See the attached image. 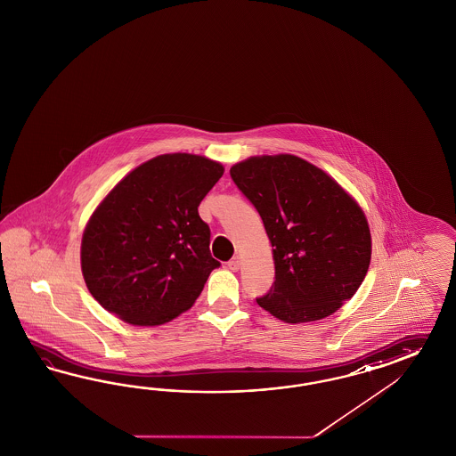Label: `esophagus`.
Returning <instances> with one entry per match:
<instances>
[{
    "instance_id": "esophagus-1",
    "label": "esophagus",
    "mask_w": 456,
    "mask_h": 456,
    "mask_svg": "<svg viewBox=\"0 0 456 456\" xmlns=\"http://www.w3.org/2000/svg\"><path fill=\"white\" fill-rule=\"evenodd\" d=\"M227 267L231 269V271L237 272L240 269V259L239 257H234L232 260H229V264H227Z\"/></svg>"
}]
</instances>
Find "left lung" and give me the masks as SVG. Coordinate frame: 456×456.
Masks as SVG:
<instances>
[{
  "label": "left lung",
  "mask_w": 456,
  "mask_h": 456,
  "mask_svg": "<svg viewBox=\"0 0 456 456\" xmlns=\"http://www.w3.org/2000/svg\"><path fill=\"white\" fill-rule=\"evenodd\" d=\"M271 240L275 282L257 304L285 323L322 321L355 296L371 259L365 212L332 175L292 154L231 167Z\"/></svg>",
  "instance_id": "8db88e82"
}]
</instances>
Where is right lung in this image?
<instances>
[{"label": "right lung", "instance_id": "obj_1", "mask_svg": "<svg viewBox=\"0 0 456 456\" xmlns=\"http://www.w3.org/2000/svg\"><path fill=\"white\" fill-rule=\"evenodd\" d=\"M222 174L217 160L174 152L142 162L112 187L81 240L83 277L101 307L156 327L194 305L221 265L197 208Z\"/></svg>", "mask_w": 456, "mask_h": 456}]
</instances>
